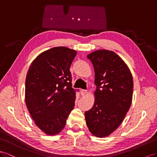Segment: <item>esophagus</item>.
Here are the masks:
<instances>
[{"instance_id":"obj_1","label":"esophagus","mask_w":157,"mask_h":157,"mask_svg":"<svg viewBox=\"0 0 157 157\" xmlns=\"http://www.w3.org/2000/svg\"><path fill=\"white\" fill-rule=\"evenodd\" d=\"M87 91L86 90H82L81 91V94H82V96L86 95L87 94Z\"/></svg>"}]
</instances>
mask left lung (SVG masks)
Segmentation results:
<instances>
[{
	"label": "left lung",
	"instance_id": "left-lung-1",
	"mask_svg": "<svg viewBox=\"0 0 157 157\" xmlns=\"http://www.w3.org/2000/svg\"><path fill=\"white\" fill-rule=\"evenodd\" d=\"M95 71L93 107L85 112L92 134L105 137L121 124L131 105L133 80L129 68L114 52L99 50L87 55Z\"/></svg>",
	"mask_w": 157,
	"mask_h": 157
}]
</instances>
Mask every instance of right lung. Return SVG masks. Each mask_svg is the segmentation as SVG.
Wrapping results in <instances>:
<instances>
[{"label":"right lung","mask_w":157,"mask_h":157,"mask_svg":"<svg viewBox=\"0 0 157 157\" xmlns=\"http://www.w3.org/2000/svg\"><path fill=\"white\" fill-rule=\"evenodd\" d=\"M77 52L54 47L38 55L28 71L25 101L36 126L48 135L61 132L75 105L70 71Z\"/></svg>","instance_id":"1"}]
</instances>
